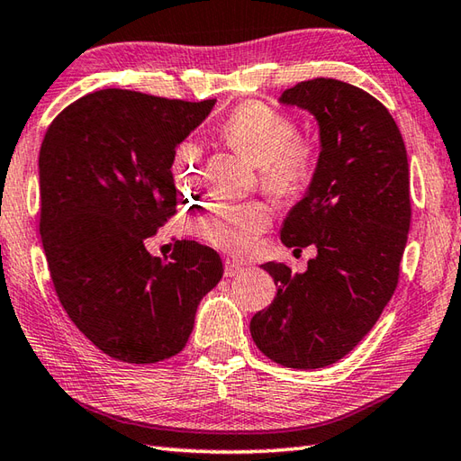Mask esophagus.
<instances>
[{
  "mask_svg": "<svg viewBox=\"0 0 461 461\" xmlns=\"http://www.w3.org/2000/svg\"><path fill=\"white\" fill-rule=\"evenodd\" d=\"M223 273H225V277H236V276H240V273H243V267L241 263H238V261H233V259H225L223 261Z\"/></svg>",
  "mask_w": 461,
  "mask_h": 461,
  "instance_id": "34e87169",
  "label": "esophagus"
}]
</instances>
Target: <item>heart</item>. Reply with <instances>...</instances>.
<instances>
[{
  "mask_svg": "<svg viewBox=\"0 0 461 461\" xmlns=\"http://www.w3.org/2000/svg\"><path fill=\"white\" fill-rule=\"evenodd\" d=\"M220 140L259 168L263 188L277 198H297L309 185L315 170V149L295 139V122L269 104L248 101L236 106L218 129ZM202 152L194 142L176 149L174 168L198 172ZM267 205L259 202L218 203L192 221L194 236L223 251L243 253L269 225Z\"/></svg>",
  "mask_w": 461,
  "mask_h": 461,
  "instance_id": "1",
  "label": "heart"
}]
</instances>
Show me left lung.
Listing matches in <instances>:
<instances>
[{
    "label": "left lung",
    "instance_id": "obj_1",
    "mask_svg": "<svg viewBox=\"0 0 461 461\" xmlns=\"http://www.w3.org/2000/svg\"><path fill=\"white\" fill-rule=\"evenodd\" d=\"M279 103L319 126L315 172L281 228L287 248L315 246L317 258L303 273L263 263L277 295L249 330L277 365L322 368L368 335L398 285L412 215L408 156L386 106L358 86L321 77Z\"/></svg>",
    "mask_w": 461,
    "mask_h": 461
}]
</instances>
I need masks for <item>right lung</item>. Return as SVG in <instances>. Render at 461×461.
<instances>
[{
  "label": "right lung",
  "instance_id": "add662e5",
  "mask_svg": "<svg viewBox=\"0 0 461 461\" xmlns=\"http://www.w3.org/2000/svg\"><path fill=\"white\" fill-rule=\"evenodd\" d=\"M213 104L103 89L47 129L39 231L49 271L68 319L116 360L178 355L200 301L223 276L218 253L198 241H176L170 259L146 249L176 213V149Z\"/></svg>",
  "mask_w": 461,
  "mask_h": 461
}]
</instances>
